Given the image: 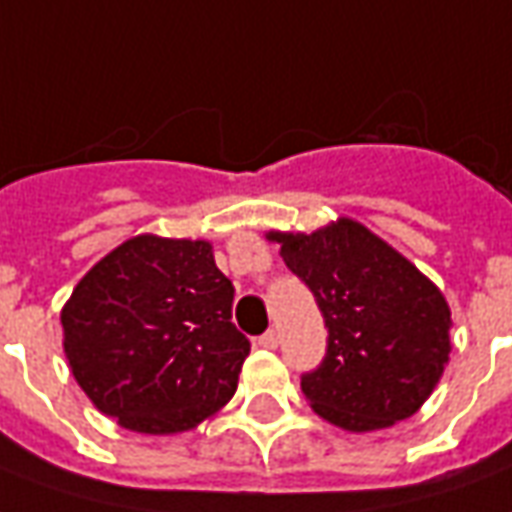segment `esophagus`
Returning <instances> with one entry per match:
<instances>
[{"label": "esophagus", "instance_id": "esophagus-1", "mask_svg": "<svg viewBox=\"0 0 512 512\" xmlns=\"http://www.w3.org/2000/svg\"><path fill=\"white\" fill-rule=\"evenodd\" d=\"M257 343H260L263 349H277V346H280V335H277V330H266L257 338Z\"/></svg>", "mask_w": 512, "mask_h": 512}]
</instances>
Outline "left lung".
<instances>
[{
  "label": "left lung",
  "mask_w": 512,
  "mask_h": 512,
  "mask_svg": "<svg viewBox=\"0 0 512 512\" xmlns=\"http://www.w3.org/2000/svg\"><path fill=\"white\" fill-rule=\"evenodd\" d=\"M316 296L327 352L302 374V393L335 427L368 432L413 416L449 360V305L410 260L363 224L313 235L271 232Z\"/></svg>",
  "instance_id": "obj_1"
}]
</instances>
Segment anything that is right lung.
Listing matches in <instances>:
<instances>
[{"label":"right lung","instance_id":"obj_1","mask_svg":"<svg viewBox=\"0 0 512 512\" xmlns=\"http://www.w3.org/2000/svg\"><path fill=\"white\" fill-rule=\"evenodd\" d=\"M232 299L207 241L138 235L63 307L71 374L127 430H191L230 402L252 346L232 324Z\"/></svg>","mask_w":512,"mask_h":512}]
</instances>
